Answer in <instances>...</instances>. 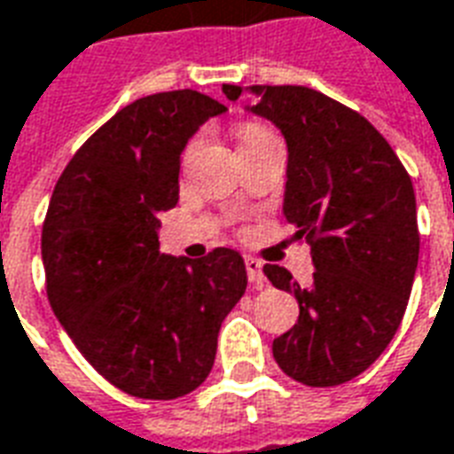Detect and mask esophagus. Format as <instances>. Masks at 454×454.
<instances>
[{
    "label": "esophagus",
    "mask_w": 454,
    "mask_h": 454,
    "mask_svg": "<svg viewBox=\"0 0 454 454\" xmlns=\"http://www.w3.org/2000/svg\"><path fill=\"white\" fill-rule=\"evenodd\" d=\"M246 270H247V279H250V285L255 286V289H262L267 286V279L262 275V262L255 260V257H246Z\"/></svg>",
    "instance_id": "obj_1"
}]
</instances>
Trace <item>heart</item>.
<instances>
[{
    "instance_id": "heart-1",
    "label": "heart",
    "mask_w": 454,
    "mask_h": 454,
    "mask_svg": "<svg viewBox=\"0 0 454 454\" xmlns=\"http://www.w3.org/2000/svg\"><path fill=\"white\" fill-rule=\"evenodd\" d=\"M272 138V130L265 129L262 123H243L240 130H238V140H240V145H253V143H260V140Z\"/></svg>"
}]
</instances>
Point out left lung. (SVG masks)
Segmentation results:
<instances>
[{
	"mask_svg": "<svg viewBox=\"0 0 454 454\" xmlns=\"http://www.w3.org/2000/svg\"><path fill=\"white\" fill-rule=\"evenodd\" d=\"M223 94L253 97L246 112L285 136L282 214L314 260L309 286L262 267L299 301V321L272 355L301 384H345L387 350L409 304L420 246L409 172L370 121L316 90L223 84Z\"/></svg>",
	"mask_w": 454,
	"mask_h": 454,
	"instance_id": "1",
	"label": "left lung"
}]
</instances>
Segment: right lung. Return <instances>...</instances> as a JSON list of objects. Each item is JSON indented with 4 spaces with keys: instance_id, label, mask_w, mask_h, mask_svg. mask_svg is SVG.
Instances as JSON below:
<instances>
[{
    "instance_id": "obj_1",
    "label": "right lung",
    "mask_w": 454,
    "mask_h": 454,
    "mask_svg": "<svg viewBox=\"0 0 454 454\" xmlns=\"http://www.w3.org/2000/svg\"><path fill=\"white\" fill-rule=\"evenodd\" d=\"M226 112L194 90L136 99L74 153L51 197L41 255L55 318L104 380L138 399L197 389L246 294L238 250L189 260L158 240L189 138Z\"/></svg>"
}]
</instances>
